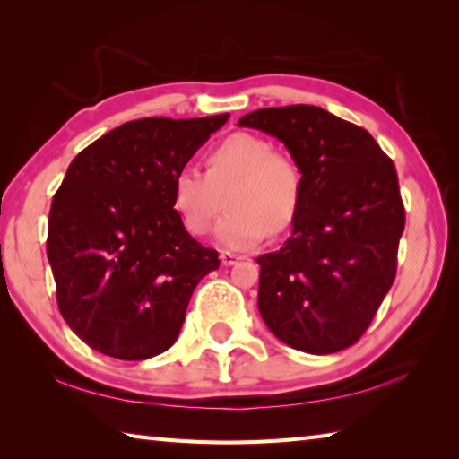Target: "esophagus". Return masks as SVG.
<instances>
[{"label":"esophagus","mask_w":459,"mask_h":459,"mask_svg":"<svg viewBox=\"0 0 459 459\" xmlns=\"http://www.w3.org/2000/svg\"><path fill=\"white\" fill-rule=\"evenodd\" d=\"M240 259H243V257H237V255H232V253H221V263H222L224 267L237 265Z\"/></svg>","instance_id":"esophagus-1"}]
</instances>
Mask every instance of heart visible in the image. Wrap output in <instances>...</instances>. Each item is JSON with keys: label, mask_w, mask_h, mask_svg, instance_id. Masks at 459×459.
<instances>
[{"label": "heart", "mask_w": 459, "mask_h": 459, "mask_svg": "<svg viewBox=\"0 0 459 459\" xmlns=\"http://www.w3.org/2000/svg\"><path fill=\"white\" fill-rule=\"evenodd\" d=\"M214 238L227 251L257 247L271 232L290 229L304 198V176L291 155L267 139L232 134L206 155V172L184 168L172 180V206L186 230L202 237L222 211Z\"/></svg>", "instance_id": "obj_1"}]
</instances>
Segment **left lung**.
Instances as JSON below:
<instances>
[{
  "instance_id": "obj_1",
  "label": "left lung",
  "mask_w": 459,
  "mask_h": 459,
  "mask_svg": "<svg viewBox=\"0 0 459 459\" xmlns=\"http://www.w3.org/2000/svg\"><path fill=\"white\" fill-rule=\"evenodd\" d=\"M238 126L277 137L304 176L290 238L257 257L263 322L295 351H344L397 273L405 229L397 169L367 129L322 107L257 108Z\"/></svg>"
}]
</instances>
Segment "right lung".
<instances>
[{"label":"right lung","instance_id":"1","mask_svg":"<svg viewBox=\"0 0 459 459\" xmlns=\"http://www.w3.org/2000/svg\"><path fill=\"white\" fill-rule=\"evenodd\" d=\"M229 113L123 123L68 166L54 194L46 253L60 314L92 351L119 360L166 352L219 253L188 235L172 180Z\"/></svg>","mask_w":459,"mask_h":459}]
</instances>
